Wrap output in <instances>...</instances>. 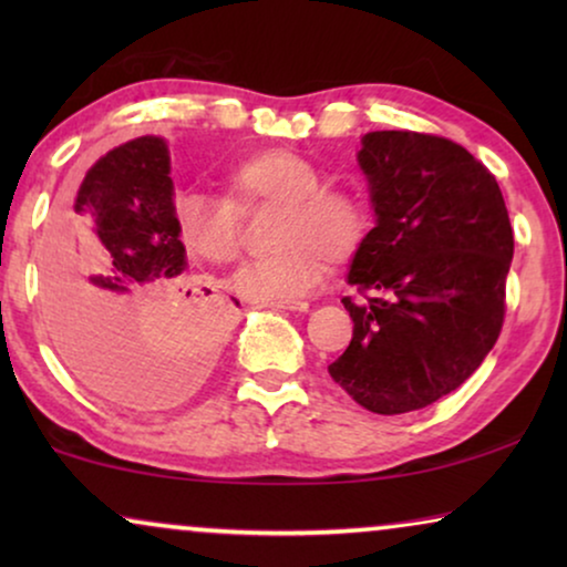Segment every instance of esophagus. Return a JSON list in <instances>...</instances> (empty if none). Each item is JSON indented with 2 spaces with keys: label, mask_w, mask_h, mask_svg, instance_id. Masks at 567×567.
I'll list each match as a JSON object with an SVG mask.
<instances>
[{
  "label": "esophagus",
  "mask_w": 567,
  "mask_h": 567,
  "mask_svg": "<svg viewBox=\"0 0 567 567\" xmlns=\"http://www.w3.org/2000/svg\"><path fill=\"white\" fill-rule=\"evenodd\" d=\"M274 309H284V312H307V301H278V305H270Z\"/></svg>",
  "instance_id": "obj_1"
}]
</instances>
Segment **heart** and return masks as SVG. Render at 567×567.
Segmentation results:
<instances>
[{"mask_svg": "<svg viewBox=\"0 0 567 567\" xmlns=\"http://www.w3.org/2000/svg\"><path fill=\"white\" fill-rule=\"evenodd\" d=\"M227 196L183 193L175 198V227L183 245L208 262H229L239 250L243 214L278 206L270 231L274 255L245 262L231 286L260 305L297 301L322 281L330 262H343L367 235L361 200L322 188V173L305 154L268 146L227 169Z\"/></svg>", "mask_w": 567, "mask_h": 567, "instance_id": "b5f03b06", "label": "heart"}]
</instances>
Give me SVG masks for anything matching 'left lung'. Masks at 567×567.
<instances>
[{"instance_id": "8db88e82", "label": "left lung", "mask_w": 567, "mask_h": 567, "mask_svg": "<svg viewBox=\"0 0 567 567\" xmlns=\"http://www.w3.org/2000/svg\"><path fill=\"white\" fill-rule=\"evenodd\" d=\"M359 167L377 224L348 270L363 293L343 299L351 346L328 371L371 413H413L467 382L498 340L514 229L495 177L449 138L371 131Z\"/></svg>"}]
</instances>
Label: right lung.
Here are the masks:
<instances>
[{"mask_svg":"<svg viewBox=\"0 0 567 567\" xmlns=\"http://www.w3.org/2000/svg\"><path fill=\"white\" fill-rule=\"evenodd\" d=\"M43 299L66 367L126 405L177 402L212 367L235 309L190 276L165 138H131L87 169L45 255Z\"/></svg>","mask_w":567,"mask_h":567,"instance_id":"add662e5","label":"right lung"}]
</instances>
